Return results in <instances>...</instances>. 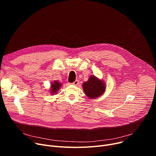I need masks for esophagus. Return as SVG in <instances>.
<instances>
[{
  "label": "esophagus",
  "mask_w": 156,
  "mask_h": 156,
  "mask_svg": "<svg viewBox=\"0 0 156 156\" xmlns=\"http://www.w3.org/2000/svg\"><path fill=\"white\" fill-rule=\"evenodd\" d=\"M71 84H72V85H75V86H76V85H78L79 84V81H78V80H75V81H74L73 83H72Z\"/></svg>",
  "instance_id": "obj_1"
}]
</instances>
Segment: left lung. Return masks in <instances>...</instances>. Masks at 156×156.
<instances>
[{
  "label": "left lung",
  "mask_w": 156,
  "mask_h": 156,
  "mask_svg": "<svg viewBox=\"0 0 156 156\" xmlns=\"http://www.w3.org/2000/svg\"><path fill=\"white\" fill-rule=\"evenodd\" d=\"M105 83L94 75L90 76L88 80L83 83V89L89 99H94L102 95L105 91Z\"/></svg>",
  "instance_id": "left-lung-1"
}]
</instances>
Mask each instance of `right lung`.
<instances>
[{"instance_id": "add662e5", "label": "right lung", "mask_w": 156, "mask_h": 156, "mask_svg": "<svg viewBox=\"0 0 156 156\" xmlns=\"http://www.w3.org/2000/svg\"><path fill=\"white\" fill-rule=\"evenodd\" d=\"M61 83H60L59 81H54L53 83H51V88H50V92L51 94L54 95L56 94L57 92H58L59 90L60 89L61 87Z\"/></svg>"}]
</instances>
